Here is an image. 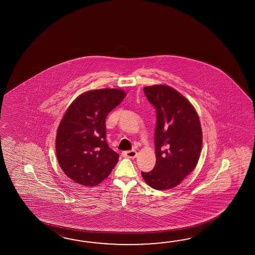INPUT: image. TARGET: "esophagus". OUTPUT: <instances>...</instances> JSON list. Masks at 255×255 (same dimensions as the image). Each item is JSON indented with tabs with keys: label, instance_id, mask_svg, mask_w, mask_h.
Segmentation results:
<instances>
[{
	"label": "esophagus",
	"instance_id": "1",
	"mask_svg": "<svg viewBox=\"0 0 255 255\" xmlns=\"http://www.w3.org/2000/svg\"><path fill=\"white\" fill-rule=\"evenodd\" d=\"M123 155L127 157H129V158H134V157L137 156V153L135 150H128V151H125L123 153Z\"/></svg>",
	"mask_w": 255,
	"mask_h": 255
}]
</instances>
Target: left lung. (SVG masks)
Returning <instances> with one entry per match:
<instances>
[{"label": "left lung", "mask_w": 255, "mask_h": 255, "mask_svg": "<svg viewBox=\"0 0 255 255\" xmlns=\"http://www.w3.org/2000/svg\"><path fill=\"white\" fill-rule=\"evenodd\" d=\"M144 93L157 112L156 165L141 174L153 189L169 190L195 168L202 146L201 122L194 107L172 87L155 85L144 87Z\"/></svg>", "instance_id": "1"}]
</instances>
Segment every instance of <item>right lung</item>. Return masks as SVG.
I'll return each mask as SVG.
<instances>
[{
  "instance_id": "1",
  "label": "right lung",
  "mask_w": 255,
  "mask_h": 255,
  "mask_svg": "<svg viewBox=\"0 0 255 255\" xmlns=\"http://www.w3.org/2000/svg\"><path fill=\"white\" fill-rule=\"evenodd\" d=\"M126 95L117 88L87 91L66 110L57 129L55 150L62 170L76 183L99 184L119 161V154L106 141V119Z\"/></svg>"
}]
</instances>
